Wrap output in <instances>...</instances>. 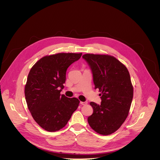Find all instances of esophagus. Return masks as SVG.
Returning <instances> with one entry per match:
<instances>
[{
    "label": "esophagus",
    "instance_id": "obj_1",
    "mask_svg": "<svg viewBox=\"0 0 160 160\" xmlns=\"http://www.w3.org/2000/svg\"><path fill=\"white\" fill-rule=\"evenodd\" d=\"M80 103L82 105H86L88 104V102H80Z\"/></svg>",
    "mask_w": 160,
    "mask_h": 160
}]
</instances>
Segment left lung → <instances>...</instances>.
<instances>
[{
	"mask_svg": "<svg viewBox=\"0 0 160 160\" xmlns=\"http://www.w3.org/2000/svg\"><path fill=\"white\" fill-rule=\"evenodd\" d=\"M91 69L95 89L101 93V104L91 102L93 110L88 121L97 133L107 136L116 131L128 117L133 98V87L127 68L108 55L82 56Z\"/></svg>",
	"mask_w": 160,
	"mask_h": 160,
	"instance_id": "1",
	"label": "left lung"
}]
</instances>
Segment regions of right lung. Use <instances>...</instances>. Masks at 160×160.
Returning <instances> with one entry per match:
<instances>
[{
  "label": "right lung",
  "instance_id": "add662e5",
  "mask_svg": "<svg viewBox=\"0 0 160 160\" xmlns=\"http://www.w3.org/2000/svg\"><path fill=\"white\" fill-rule=\"evenodd\" d=\"M81 53H59L46 56L31 68L25 85L28 108L35 121L49 132L64 128L79 106L76 98L61 95L69 67Z\"/></svg>",
  "mask_w": 160,
  "mask_h": 160
}]
</instances>
